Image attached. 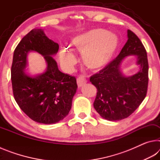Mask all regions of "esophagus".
I'll use <instances>...</instances> for the list:
<instances>
[{
	"label": "esophagus",
	"mask_w": 160,
	"mask_h": 160,
	"mask_svg": "<svg viewBox=\"0 0 160 160\" xmlns=\"http://www.w3.org/2000/svg\"><path fill=\"white\" fill-rule=\"evenodd\" d=\"M86 82L87 80L82 75H80V76L77 78V84L79 88H81V87H82L84 85H85Z\"/></svg>",
	"instance_id": "34e87169"
}]
</instances>
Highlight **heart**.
Here are the masks:
<instances>
[{"mask_svg":"<svg viewBox=\"0 0 160 160\" xmlns=\"http://www.w3.org/2000/svg\"><path fill=\"white\" fill-rule=\"evenodd\" d=\"M119 46L116 34L104 29H92L72 38L70 48L62 47L59 52L61 63L69 69L76 63L72 50L81 53L84 65L92 70L106 67L112 61Z\"/></svg>","mask_w":160,"mask_h":160,"instance_id":"obj_1","label":"heart"}]
</instances>
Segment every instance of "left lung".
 Instances as JSON below:
<instances>
[{
	"instance_id": "obj_1",
	"label": "left lung",
	"mask_w": 160,
	"mask_h": 160,
	"mask_svg": "<svg viewBox=\"0 0 160 160\" xmlns=\"http://www.w3.org/2000/svg\"><path fill=\"white\" fill-rule=\"evenodd\" d=\"M128 41L114 60L90 78L97 92L94 107L103 118L120 121L132 114L144 100L148 85L147 52L142 42L128 29ZM137 56L140 70L126 77L121 70V63L128 56Z\"/></svg>"
}]
</instances>
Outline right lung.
<instances>
[{
    "label": "right lung",
    "instance_id": "obj_1",
    "mask_svg": "<svg viewBox=\"0 0 160 160\" xmlns=\"http://www.w3.org/2000/svg\"><path fill=\"white\" fill-rule=\"evenodd\" d=\"M59 46L48 39L42 29H34L16 47L11 67L13 95L18 106L36 122L53 124L68 114L78 85L75 77L58 70L52 56ZM34 51L44 56L47 68L32 76L25 71L27 56Z\"/></svg>",
    "mask_w": 160,
    "mask_h": 160
}]
</instances>
